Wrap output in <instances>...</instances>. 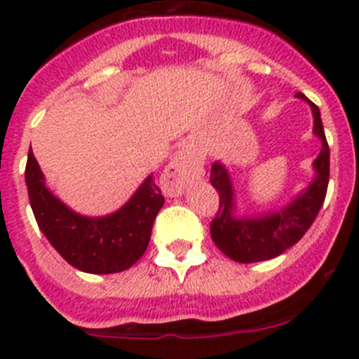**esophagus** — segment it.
<instances>
[{
  "instance_id": "34e87169",
  "label": "esophagus",
  "mask_w": 359,
  "mask_h": 359,
  "mask_svg": "<svg viewBox=\"0 0 359 359\" xmlns=\"http://www.w3.org/2000/svg\"><path fill=\"white\" fill-rule=\"evenodd\" d=\"M203 176V161L198 156V152L192 147L185 145L174 154L169 165L163 169L160 177L161 190L165 196L176 198L194 182Z\"/></svg>"
}]
</instances>
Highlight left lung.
I'll list each match as a JSON object with an SVG mask.
<instances>
[{"label": "left lung", "instance_id": "1", "mask_svg": "<svg viewBox=\"0 0 359 359\" xmlns=\"http://www.w3.org/2000/svg\"><path fill=\"white\" fill-rule=\"evenodd\" d=\"M313 111V133L322 142V149L313 161L315 177L287 205L262 214H237L233 182L221 161H214L210 183L219 192V210L210 224V236L221 252L231 261L261 262L275 259L302 239L318 215L329 185V145L323 133L318 106L304 93H297Z\"/></svg>", "mask_w": 359, "mask_h": 359}]
</instances>
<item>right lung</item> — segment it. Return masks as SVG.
I'll list each match as a JSON object with an SVG mask.
<instances>
[{
  "mask_svg": "<svg viewBox=\"0 0 359 359\" xmlns=\"http://www.w3.org/2000/svg\"><path fill=\"white\" fill-rule=\"evenodd\" d=\"M25 180L28 199L44 237L59 255L84 273L107 275L131 268L145 253L163 196L147 176L128 203L113 214H77L46 187L34 152L28 151Z\"/></svg>",
  "mask_w": 359,
  "mask_h": 359,
  "instance_id": "1",
  "label": "right lung"
}]
</instances>
